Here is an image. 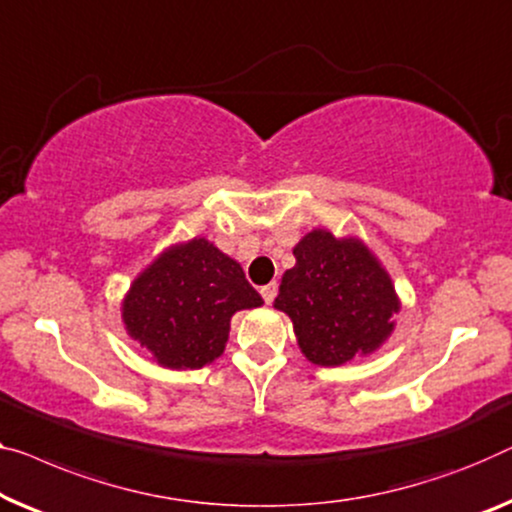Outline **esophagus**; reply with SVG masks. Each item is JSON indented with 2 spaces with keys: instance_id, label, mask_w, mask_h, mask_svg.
Segmentation results:
<instances>
[{
  "instance_id": "esophagus-1",
  "label": "esophagus",
  "mask_w": 512,
  "mask_h": 512,
  "mask_svg": "<svg viewBox=\"0 0 512 512\" xmlns=\"http://www.w3.org/2000/svg\"><path fill=\"white\" fill-rule=\"evenodd\" d=\"M259 292H262V299L271 305L273 299H276V294H278V285H276V282H269V285H264L262 289H259Z\"/></svg>"
}]
</instances>
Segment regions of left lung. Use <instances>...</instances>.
Masks as SVG:
<instances>
[{
    "label": "left lung",
    "mask_w": 512,
    "mask_h": 512,
    "mask_svg": "<svg viewBox=\"0 0 512 512\" xmlns=\"http://www.w3.org/2000/svg\"><path fill=\"white\" fill-rule=\"evenodd\" d=\"M294 257L273 308L292 319L310 363L345 365L391 338L400 299L388 271L361 239L312 230L296 243Z\"/></svg>",
    "instance_id": "obj_1"
}]
</instances>
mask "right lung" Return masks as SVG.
Returning a JSON list of instances; mask_svg holds the SVG:
<instances>
[{"mask_svg":"<svg viewBox=\"0 0 512 512\" xmlns=\"http://www.w3.org/2000/svg\"><path fill=\"white\" fill-rule=\"evenodd\" d=\"M241 264L204 236L163 250L133 280L126 333L170 370H200L225 352L232 315L262 305Z\"/></svg>","mask_w":512,"mask_h":512,"instance_id":"add662e5","label":"right lung"}]
</instances>
